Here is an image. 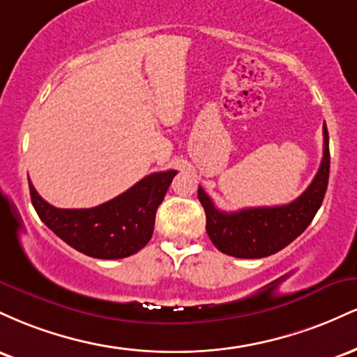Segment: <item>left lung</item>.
<instances>
[{
    "mask_svg": "<svg viewBox=\"0 0 357 357\" xmlns=\"http://www.w3.org/2000/svg\"><path fill=\"white\" fill-rule=\"evenodd\" d=\"M329 134L324 122L321 166L309 188L292 203L227 213L220 211L199 186L198 198L206 213V231L213 245L236 258H264L285 248L309 227L321 208L329 183Z\"/></svg>",
    "mask_w": 357,
    "mask_h": 357,
    "instance_id": "1",
    "label": "left lung"
}]
</instances>
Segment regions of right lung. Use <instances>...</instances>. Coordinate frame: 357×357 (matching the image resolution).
<instances>
[{
	"label": "right lung",
	"mask_w": 357,
	"mask_h": 357,
	"mask_svg": "<svg viewBox=\"0 0 357 357\" xmlns=\"http://www.w3.org/2000/svg\"><path fill=\"white\" fill-rule=\"evenodd\" d=\"M178 171L153 173L117 198L96 208L63 210L47 203L30 183V196L40 220L84 255L117 260L144 248L154 231L158 206Z\"/></svg>",
	"instance_id": "obj_1"
}]
</instances>
